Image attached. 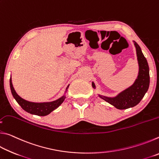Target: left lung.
<instances>
[{
	"label": "left lung",
	"mask_w": 159,
	"mask_h": 159,
	"mask_svg": "<svg viewBox=\"0 0 159 159\" xmlns=\"http://www.w3.org/2000/svg\"><path fill=\"white\" fill-rule=\"evenodd\" d=\"M136 48L137 57L139 64L138 76L134 83L130 87L118 93L114 98L98 95L104 101L108 102L118 109H125L136 106L144 98L149 86V68L146 58L142 52L139 45L133 41ZM93 88L95 89V85L92 83Z\"/></svg>",
	"instance_id": "1"
}]
</instances>
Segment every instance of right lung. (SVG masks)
<instances>
[{"label":"right lung","mask_w":159,"mask_h":159,"mask_svg":"<svg viewBox=\"0 0 159 159\" xmlns=\"http://www.w3.org/2000/svg\"><path fill=\"white\" fill-rule=\"evenodd\" d=\"M10 90H11L12 95L13 98L15 99L17 103L20 104L21 108H22L25 111L29 113V114L41 116H47L54 110L56 109L57 107H60L61 103L64 101L66 98L65 95L61 96L60 98L57 99V100L49 102H32L29 101H26L19 96L16 91L15 90L14 88H13L12 83V79L10 78ZM69 85L67 86L66 88L65 93L67 91Z\"/></svg>","instance_id":"obj_1"}]
</instances>
